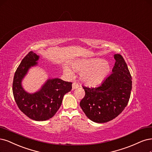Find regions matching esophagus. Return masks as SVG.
Here are the masks:
<instances>
[{
    "label": "esophagus",
    "mask_w": 152,
    "mask_h": 152,
    "mask_svg": "<svg viewBox=\"0 0 152 152\" xmlns=\"http://www.w3.org/2000/svg\"><path fill=\"white\" fill-rule=\"evenodd\" d=\"M78 87V85L76 83H72V90H74L75 88Z\"/></svg>",
    "instance_id": "34e87169"
}]
</instances>
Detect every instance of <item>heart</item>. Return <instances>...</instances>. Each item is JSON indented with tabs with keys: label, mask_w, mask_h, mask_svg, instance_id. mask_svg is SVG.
<instances>
[{
	"label": "heart",
	"mask_w": 152,
	"mask_h": 152,
	"mask_svg": "<svg viewBox=\"0 0 152 152\" xmlns=\"http://www.w3.org/2000/svg\"><path fill=\"white\" fill-rule=\"evenodd\" d=\"M76 72H80L81 81L87 86H96L102 82L109 74L108 63L101 59H93L77 63L73 66ZM64 73L69 76L73 75V72L69 67L64 68Z\"/></svg>",
	"instance_id": "1"
}]
</instances>
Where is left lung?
I'll return each instance as SVG.
<instances>
[{"instance_id":"1","label":"left lung","mask_w":152,"mask_h":152,"mask_svg":"<svg viewBox=\"0 0 152 152\" xmlns=\"http://www.w3.org/2000/svg\"><path fill=\"white\" fill-rule=\"evenodd\" d=\"M116 60L113 73L97 87L83 86L86 95L80 106L91 121L104 123L116 118L127 106L132 88V76L126 63L119 54L114 55Z\"/></svg>"}]
</instances>
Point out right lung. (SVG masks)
Returning a JSON list of instances; mask_svg holds the SVG:
<instances>
[{
    "mask_svg": "<svg viewBox=\"0 0 152 152\" xmlns=\"http://www.w3.org/2000/svg\"><path fill=\"white\" fill-rule=\"evenodd\" d=\"M39 56L30 51L20 62L15 72L13 95L19 109L35 121H46L53 117L61 106L65 94L72 89V82L58 78H50L40 90L29 94L24 90L21 82L31 67L38 65Z\"/></svg>",
    "mask_w": 152,
    "mask_h": 152,
    "instance_id": "1",
    "label": "right lung"
}]
</instances>
